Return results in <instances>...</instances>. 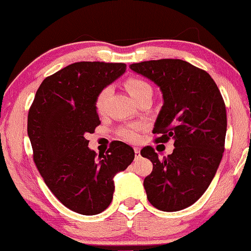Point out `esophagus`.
<instances>
[{
  "label": "esophagus",
  "mask_w": 251,
  "mask_h": 251,
  "mask_svg": "<svg viewBox=\"0 0 251 251\" xmlns=\"http://www.w3.org/2000/svg\"><path fill=\"white\" fill-rule=\"evenodd\" d=\"M134 153H135V156H136V157L140 156V148L135 147V148H134Z\"/></svg>",
  "instance_id": "1"
}]
</instances>
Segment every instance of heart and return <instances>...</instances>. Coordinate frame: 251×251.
Returning a JSON list of instances; mask_svg holds the SVG:
<instances>
[{
	"mask_svg": "<svg viewBox=\"0 0 251 251\" xmlns=\"http://www.w3.org/2000/svg\"><path fill=\"white\" fill-rule=\"evenodd\" d=\"M126 90L128 91V94L134 98L135 100H138L139 98L147 94H151V87L149 85L147 82L144 80H140V78H128L125 83ZM112 94V88L110 85L107 87H104L100 93L97 94L96 98H95V109L98 113H103L105 111L106 103L109 97ZM140 126L139 125H132V126H125V127H122L118 129V135L123 140L127 142H136L140 139V135H139V131H140Z\"/></svg>",
	"mask_w": 251,
	"mask_h": 251,
	"instance_id": "obj_1",
	"label": "heart"
}]
</instances>
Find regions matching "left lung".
Instances as JSON below:
<instances>
[{
  "mask_svg": "<svg viewBox=\"0 0 251 251\" xmlns=\"http://www.w3.org/2000/svg\"><path fill=\"white\" fill-rule=\"evenodd\" d=\"M160 87L163 106L153 133L156 142L173 139V153L158 158L151 146L141 155L153 163L144 180L149 202L176 212L202 196L217 173L225 151L227 115L224 98L207 72L179 59L151 60L129 66Z\"/></svg>",
  "mask_w": 251,
  "mask_h": 251,
  "instance_id": "8db88e82",
  "label": "left lung"
}]
</instances>
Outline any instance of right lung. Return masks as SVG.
Segmentation results:
<instances>
[{
  "instance_id": "add662e5",
  "label": "right lung",
  "mask_w": 251,
  "mask_h": 251,
  "mask_svg": "<svg viewBox=\"0 0 251 251\" xmlns=\"http://www.w3.org/2000/svg\"><path fill=\"white\" fill-rule=\"evenodd\" d=\"M125 71V63H72L47 76L28 110L27 134L37 169L53 195L76 213L106 210L115 191L113 177L134 160L133 148L122 141L97 155L84 136L100 124L97 94Z\"/></svg>"
}]
</instances>
